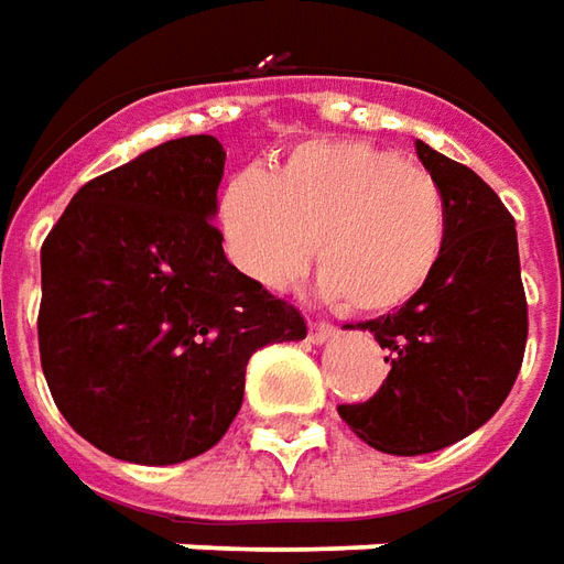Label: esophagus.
<instances>
[{
    "instance_id": "34e87169",
    "label": "esophagus",
    "mask_w": 564,
    "mask_h": 564,
    "mask_svg": "<svg viewBox=\"0 0 564 564\" xmlns=\"http://www.w3.org/2000/svg\"><path fill=\"white\" fill-rule=\"evenodd\" d=\"M333 336H336V327L333 324H324V321H317L308 327V339H312L314 346H321V343H330Z\"/></svg>"
}]
</instances>
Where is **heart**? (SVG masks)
I'll return each mask as SVG.
<instances>
[{
    "mask_svg": "<svg viewBox=\"0 0 564 564\" xmlns=\"http://www.w3.org/2000/svg\"><path fill=\"white\" fill-rule=\"evenodd\" d=\"M216 218L231 265L268 290L299 281L317 240L324 296L361 314L408 305L447 247V203L432 172L367 141H312L274 175L237 172Z\"/></svg>",
    "mask_w": 564,
    "mask_h": 564,
    "instance_id": "obj_1",
    "label": "heart"
}]
</instances>
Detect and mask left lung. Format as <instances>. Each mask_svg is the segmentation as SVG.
I'll list each match as a JSON object with an SVG mask.
<instances>
[{"instance_id":"1","label":"left lung","mask_w":564,"mask_h":564,"mask_svg":"<svg viewBox=\"0 0 564 564\" xmlns=\"http://www.w3.org/2000/svg\"><path fill=\"white\" fill-rule=\"evenodd\" d=\"M447 203V247L423 293L358 324L386 348L389 377L364 404H339L351 432L394 457L473 435L522 370L528 302L516 218L469 166L416 141Z\"/></svg>"}]
</instances>
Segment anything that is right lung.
<instances>
[{
    "instance_id": "1",
    "label": "right lung",
    "mask_w": 564,
    "mask_h": 564,
    "mask_svg": "<svg viewBox=\"0 0 564 564\" xmlns=\"http://www.w3.org/2000/svg\"><path fill=\"white\" fill-rule=\"evenodd\" d=\"M221 172L218 138L163 141L79 187L42 243V373L110 457L170 466L209 451L243 404L252 351L308 333L221 250Z\"/></svg>"
}]
</instances>
